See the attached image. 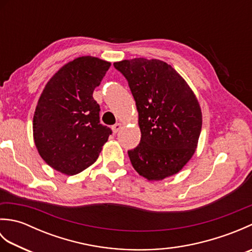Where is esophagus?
<instances>
[{"mask_svg":"<svg viewBox=\"0 0 252 252\" xmlns=\"http://www.w3.org/2000/svg\"><path fill=\"white\" fill-rule=\"evenodd\" d=\"M121 127H122V125H121L120 122H118V123H116V125L112 126L111 129H112V132H114V133H117L118 131H119V130L121 129Z\"/></svg>","mask_w":252,"mask_h":252,"instance_id":"1","label":"esophagus"}]
</instances>
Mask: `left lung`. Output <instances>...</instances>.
Returning <instances> with one entry per match:
<instances>
[{
  "label": "left lung",
  "mask_w": 252,
  "mask_h": 252,
  "mask_svg": "<svg viewBox=\"0 0 252 252\" xmlns=\"http://www.w3.org/2000/svg\"><path fill=\"white\" fill-rule=\"evenodd\" d=\"M129 82L138 112L141 142L127 152L133 168L148 181H162L194 156L202 114L194 91L175 69L160 60L114 63Z\"/></svg>",
  "instance_id": "obj_1"
}]
</instances>
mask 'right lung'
I'll return each mask as SVG.
<instances>
[{"instance_id": "right-lung-1", "label": "right lung", "mask_w": 252, "mask_h": 252, "mask_svg": "<svg viewBox=\"0 0 252 252\" xmlns=\"http://www.w3.org/2000/svg\"><path fill=\"white\" fill-rule=\"evenodd\" d=\"M111 63L80 56L65 63L42 91L33 115L37 153L51 168L74 175L97 160L111 131L99 122L93 92Z\"/></svg>"}]
</instances>
